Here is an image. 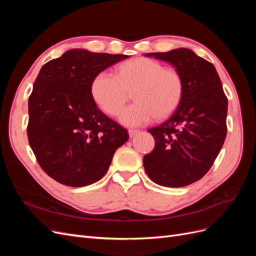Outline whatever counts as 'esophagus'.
Wrapping results in <instances>:
<instances>
[{"mask_svg": "<svg viewBox=\"0 0 256 256\" xmlns=\"http://www.w3.org/2000/svg\"><path fill=\"white\" fill-rule=\"evenodd\" d=\"M138 132V131L136 129H129V130H128V134H129V136H130V138L134 136Z\"/></svg>", "mask_w": 256, "mask_h": 256, "instance_id": "esophagus-1", "label": "esophagus"}]
</instances>
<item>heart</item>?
Segmentation results:
<instances>
[{"instance_id":"obj_1","label":"heart","mask_w":256,"mask_h":256,"mask_svg":"<svg viewBox=\"0 0 256 256\" xmlns=\"http://www.w3.org/2000/svg\"><path fill=\"white\" fill-rule=\"evenodd\" d=\"M129 92L136 102L122 111L120 120L129 127L142 126L154 116L166 118L177 109L184 94V80L175 68L136 58L120 65L118 76L108 70L98 72L90 84L94 102L111 116L120 112Z\"/></svg>"}]
</instances>
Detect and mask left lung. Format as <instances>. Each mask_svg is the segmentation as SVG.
<instances>
[{
    "instance_id": "1",
    "label": "left lung",
    "mask_w": 256,
    "mask_h": 256,
    "mask_svg": "<svg viewBox=\"0 0 256 256\" xmlns=\"http://www.w3.org/2000/svg\"><path fill=\"white\" fill-rule=\"evenodd\" d=\"M182 74V102L166 122L152 128L154 148L143 158L146 174L164 187H184L212 168L226 136L228 98L214 66L190 49L147 53Z\"/></svg>"
}]
</instances>
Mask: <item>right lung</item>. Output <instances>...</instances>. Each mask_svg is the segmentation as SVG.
Here are the masks:
<instances>
[{
  "label": "right lung",
  "mask_w": 256,
  "mask_h": 256,
  "mask_svg": "<svg viewBox=\"0 0 256 256\" xmlns=\"http://www.w3.org/2000/svg\"><path fill=\"white\" fill-rule=\"evenodd\" d=\"M127 58L72 49L42 67L28 98V138L54 180L69 187L98 182L128 141L127 130L100 111L90 94L95 76Z\"/></svg>",
  "instance_id": "right-lung-1"
}]
</instances>
